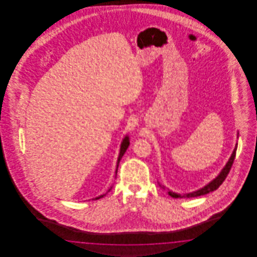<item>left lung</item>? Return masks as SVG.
<instances>
[{
	"label": "left lung",
	"instance_id": "8db88e82",
	"mask_svg": "<svg viewBox=\"0 0 257 257\" xmlns=\"http://www.w3.org/2000/svg\"><path fill=\"white\" fill-rule=\"evenodd\" d=\"M237 146H238V143H236L235 145L234 150L231 153L230 157H229L227 164H225L222 170L219 172L218 174L213 180L210 181L208 184H207L206 186H203L202 188L196 190V191L190 192V193H186V194H180V193H176V192L172 191L168 188H166L165 186H163L162 184L159 183V186H161L162 188L164 189H167V192L169 194L170 196L174 198H190V197H199V196H203V195H206L208 194L209 192L214 191L216 189H218V186H220L223 181L225 180V178L227 177V175L229 174V170L231 168V165L233 164V161H234L235 155H236V150H237Z\"/></svg>",
	"mask_w": 257,
	"mask_h": 257
}]
</instances>
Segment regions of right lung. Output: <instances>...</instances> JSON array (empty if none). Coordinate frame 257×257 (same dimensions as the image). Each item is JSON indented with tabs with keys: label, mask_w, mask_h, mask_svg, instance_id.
<instances>
[{
	"label": "right lung",
	"mask_w": 257,
	"mask_h": 257,
	"mask_svg": "<svg viewBox=\"0 0 257 257\" xmlns=\"http://www.w3.org/2000/svg\"><path fill=\"white\" fill-rule=\"evenodd\" d=\"M130 146V138L128 136H126L124 139H123V141L121 142L120 145V150H119V154H118V158H117V162H116V168H115V177H116V174H117V168H118V165H119V162H120L121 158L123 157V155L125 154L126 153V149L128 148ZM112 189V186L110 187L109 189H108V191L106 192L105 194H103V195H101V196H99V197H96L95 198H93L94 200H97L99 198H102V197H104L108 192L110 191Z\"/></svg>",
	"instance_id": "1"
}]
</instances>
